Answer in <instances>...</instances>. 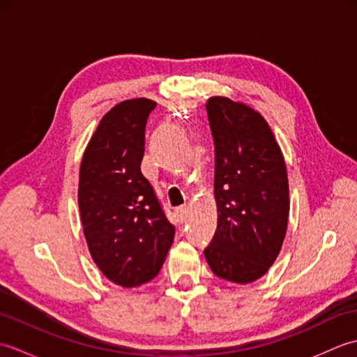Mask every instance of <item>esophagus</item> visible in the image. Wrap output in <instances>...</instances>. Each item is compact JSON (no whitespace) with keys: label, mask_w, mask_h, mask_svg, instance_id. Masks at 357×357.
Instances as JSON below:
<instances>
[{"label":"esophagus","mask_w":357,"mask_h":357,"mask_svg":"<svg viewBox=\"0 0 357 357\" xmlns=\"http://www.w3.org/2000/svg\"><path fill=\"white\" fill-rule=\"evenodd\" d=\"M174 213H176V218L179 222H185L187 221V216H188V208L187 207H178L174 210Z\"/></svg>","instance_id":"obj_1"}]
</instances>
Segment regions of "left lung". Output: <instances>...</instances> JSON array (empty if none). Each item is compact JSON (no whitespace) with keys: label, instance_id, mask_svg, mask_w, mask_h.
I'll use <instances>...</instances> for the list:
<instances>
[{"label":"left lung","instance_id":"1","mask_svg":"<svg viewBox=\"0 0 357 357\" xmlns=\"http://www.w3.org/2000/svg\"><path fill=\"white\" fill-rule=\"evenodd\" d=\"M218 227L204 250L216 276L234 284L262 278L282 248L290 211L282 151L267 121L250 105L213 96Z\"/></svg>","mask_w":357,"mask_h":357}]
</instances>
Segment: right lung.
<instances>
[{"label": "right lung", "mask_w": 357, "mask_h": 357, "mask_svg": "<svg viewBox=\"0 0 357 357\" xmlns=\"http://www.w3.org/2000/svg\"><path fill=\"white\" fill-rule=\"evenodd\" d=\"M156 102L135 98L98 124L79 165L78 204L90 256L124 288L153 279L173 244L174 227L141 173L144 132Z\"/></svg>", "instance_id": "obj_1"}]
</instances>
